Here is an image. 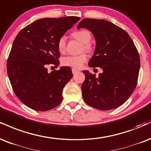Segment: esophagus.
I'll list each match as a JSON object with an SVG mask.
<instances>
[{
	"label": "esophagus",
	"instance_id": "34e87169",
	"mask_svg": "<svg viewBox=\"0 0 151 151\" xmlns=\"http://www.w3.org/2000/svg\"><path fill=\"white\" fill-rule=\"evenodd\" d=\"M72 73H73V74H74L77 73L78 72H79V70H77V69L72 68Z\"/></svg>",
	"mask_w": 151,
	"mask_h": 151
}]
</instances>
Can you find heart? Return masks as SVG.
<instances>
[{"label":"heart","mask_w":151,"mask_h":151,"mask_svg":"<svg viewBox=\"0 0 151 151\" xmlns=\"http://www.w3.org/2000/svg\"><path fill=\"white\" fill-rule=\"evenodd\" d=\"M72 36L74 39L80 41L83 43V48L86 51L90 52L92 50V46L89 43L91 39V34L89 31L86 29H81L76 31L72 33ZM65 36H62L58 40V48L60 52H63L65 49ZM87 60V56L85 53L80 54L78 55H68L62 59V64L65 66L71 67L74 68H79Z\"/></svg>","instance_id":"b5f03b06"}]
</instances>
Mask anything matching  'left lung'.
<instances>
[{"label":"left lung","mask_w":151,"mask_h":151,"mask_svg":"<svg viewBox=\"0 0 151 151\" xmlns=\"http://www.w3.org/2000/svg\"><path fill=\"white\" fill-rule=\"evenodd\" d=\"M77 28H86L93 34L96 48L88 66L103 70L98 77L82 71L83 101L100 110L118 108L130 97L137 84L140 57L133 41L127 32L105 19L86 18Z\"/></svg>","instance_id":"8db88e82"}]
</instances>
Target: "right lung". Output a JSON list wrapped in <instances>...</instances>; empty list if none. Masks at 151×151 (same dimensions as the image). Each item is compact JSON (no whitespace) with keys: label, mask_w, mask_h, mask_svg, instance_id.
I'll list each match as a JSON object with an SVG mask.
<instances>
[{"label":"right lung","mask_w":151,"mask_h":151,"mask_svg":"<svg viewBox=\"0 0 151 151\" xmlns=\"http://www.w3.org/2000/svg\"><path fill=\"white\" fill-rule=\"evenodd\" d=\"M79 19L74 16L37 19L14 39L7 62L8 75L15 95L29 108L46 111L63 101L72 70L60 67L49 73L47 66L60 65L58 40Z\"/></svg>","instance_id":"1"}]
</instances>
